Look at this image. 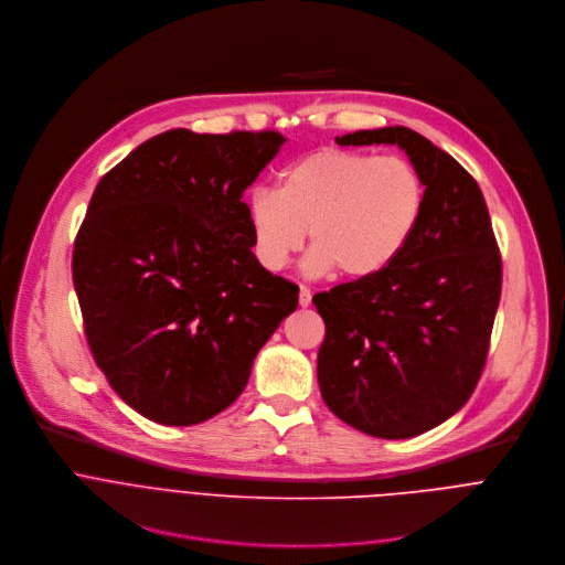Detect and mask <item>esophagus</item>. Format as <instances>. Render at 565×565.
<instances>
[{
  "mask_svg": "<svg viewBox=\"0 0 565 565\" xmlns=\"http://www.w3.org/2000/svg\"><path fill=\"white\" fill-rule=\"evenodd\" d=\"M310 299H312V292H310V288H306V286H299V306H301V308H308V306H310Z\"/></svg>",
  "mask_w": 565,
  "mask_h": 565,
  "instance_id": "34e87169",
  "label": "esophagus"
}]
</instances>
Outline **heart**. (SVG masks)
I'll return each mask as SVG.
<instances>
[{
    "mask_svg": "<svg viewBox=\"0 0 565 565\" xmlns=\"http://www.w3.org/2000/svg\"><path fill=\"white\" fill-rule=\"evenodd\" d=\"M425 207V185L405 158L327 147L290 166L275 190H255L248 225L259 264L284 270L301 250L306 230L310 275L333 268L369 279L407 248Z\"/></svg>",
    "mask_w": 565,
    "mask_h": 565,
    "instance_id": "1",
    "label": "heart"
}]
</instances>
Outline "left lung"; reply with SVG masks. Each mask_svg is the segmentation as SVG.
Returning a JSON list of instances; mask_svg holds the SVG:
<instances>
[{"instance_id": "1", "label": "left lung", "mask_w": 565, "mask_h": 565, "mask_svg": "<svg viewBox=\"0 0 565 565\" xmlns=\"http://www.w3.org/2000/svg\"><path fill=\"white\" fill-rule=\"evenodd\" d=\"M338 145H397L425 185L414 236L380 275L312 297L327 324L317 380L329 409L377 438L425 434L454 416L486 366L503 264L473 177L407 127Z\"/></svg>"}]
</instances>
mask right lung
<instances>
[{
    "label": "right lung",
    "instance_id": "right-lung-1",
    "mask_svg": "<svg viewBox=\"0 0 565 565\" xmlns=\"http://www.w3.org/2000/svg\"><path fill=\"white\" fill-rule=\"evenodd\" d=\"M284 136L170 129L109 170L73 246L85 335L140 416L199 425L246 388L299 288L253 253L246 188Z\"/></svg>",
    "mask_w": 565,
    "mask_h": 565
}]
</instances>
